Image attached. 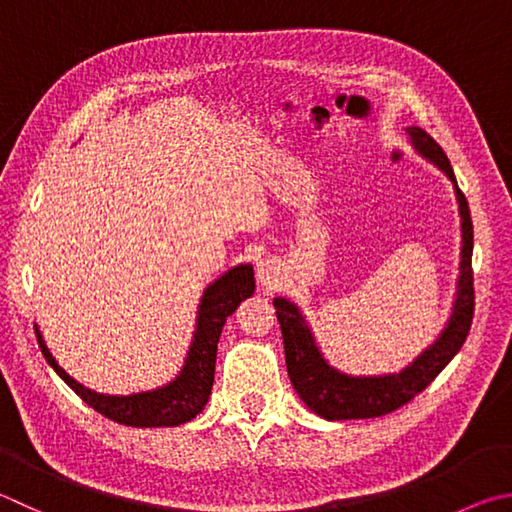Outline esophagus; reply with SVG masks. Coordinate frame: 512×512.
<instances>
[{
	"mask_svg": "<svg viewBox=\"0 0 512 512\" xmlns=\"http://www.w3.org/2000/svg\"><path fill=\"white\" fill-rule=\"evenodd\" d=\"M257 280L262 282V286L273 288L277 282L282 280V264L273 257L259 259V262H257Z\"/></svg>",
	"mask_w": 512,
	"mask_h": 512,
	"instance_id": "34e87169",
	"label": "esophagus"
}]
</instances>
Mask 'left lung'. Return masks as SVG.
Segmentation results:
<instances>
[{
	"mask_svg": "<svg viewBox=\"0 0 512 512\" xmlns=\"http://www.w3.org/2000/svg\"><path fill=\"white\" fill-rule=\"evenodd\" d=\"M405 132L416 154H421L425 161L439 167L452 181L454 197L459 203L461 262L452 313L439 338L425 351L418 353L410 365L398 371V374L351 376L329 365V360L324 358L318 342H315L313 331L302 315L300 306L288 300V297H275L273 304L284 338L288 378H291L295 392L304 405L318 416L327 418V421L376 418L410 403L457 356L472 324L475 288H472V219L468 201L459 190L452 165L441 150V145L430 134L423 132L421 127H405Z\"/></svg>",
	"mask_w": 512,
	"mask_h": 512,
	"instance_id": "1",
	"label": "left lung"
}]
</instances>
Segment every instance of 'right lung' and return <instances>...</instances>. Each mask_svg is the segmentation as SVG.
I'll list each match as a JSON object with an SVG mask.
<instances>
[{
    "label": "right lung",
    "mask_w": 512,
    "mask_h": 512,
    "mask_svg": "<svg viewBox=\"0 0 512 512\" xmlns=\"http://www.w3.org/2000/svg\"><path fill=\"white\" fill-rule=\"evenodd\" d=\"M255 293V273L250 264H239L230 268L215 282L208 284L201 295L197 311V327L192 333V342L183 367L170 383L163 387L138 392L129 396L100 394L94 389L78 383L76 378L64 371L53 353L46 347L42 331L35 327L37 342L44 358L53 367L64 383L76 392L89 407H94L102 416L111 418L120 425L129 427H176L192 421L206 407L212 383H215L217 342L224 329L226 318L237 311V306Z\"/></svg>",
    "instance_id": "1"
}]
</instances>
